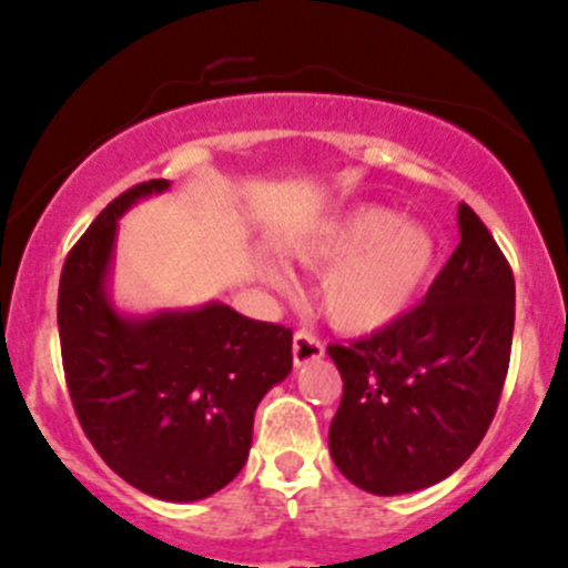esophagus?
<instances>
[{"label": "esophagus", "mask_w": 568, "mask_h": 568, "mask_svg": "<svg viewBox=\"0 0 568 568\" xmlns=\"http://www.w3.org/2000/svg\"><path fill=\"white\" fill-rule=\"evenodd\" d=\"M325 355V344L314 336L312 331H297L292 338V358L295 366H306L312 361H320Z\"/></svg>", "instance_id": "34e87169"}]
</instances>
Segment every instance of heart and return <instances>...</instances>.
Here are the masks:
<instances>
[{"label": "heart", "mask_w": 568, "mask_h": 568, "mask_svg": "<svg viewBox=\"0 0 568 568\" xmlns=\"http://www.w3.org/2000/svg\"><path fill=\"white\" fill-rule=\"evenodd\" d=\"M290 251L308 267L332 265L320 284L325 317L342 331L366 333L413 306L435 267L437 241L424 224L366 204L297 235ZM271 278L282 282L276 271Z\"/></svg>", "instance_id": "b5f03b06"}]
</instances>
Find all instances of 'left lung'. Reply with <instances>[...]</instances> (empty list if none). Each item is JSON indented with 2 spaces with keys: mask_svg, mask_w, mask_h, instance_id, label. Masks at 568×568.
I'll return each mask as SVG.
<instances>
[{
  "mask_svg": "<svg viewBox=\"0 0 568 568\" xmlns=\"http://www.w3.org/2000/svg\"><path fill=\"white\" fill-rule=\"evenodd\" d=\"M459 245L424 303L327 355L344 379L327 446L342 476L372 495L426 489L465 465L506 383L514 276L467 204Z\"/></svg>",
  "mask_w": 568,
  "mask_h": 568,
  "instance_id": "1",
  "label": "left lung"
}]
</instances>
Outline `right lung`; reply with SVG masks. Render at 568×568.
<instances>
[{"label": "right lung", "instance_id": "obj_1", "mask_svg": "<svg viewBox=\"0 0 568 568\" xmlns=\"http://www.w3.org/2000/svg\"><path fill=\"white\" fill-rule=\"evenodd\" d=\"M169 180L133 185L70 248L60 278L62 366L79 424L103 462L144 495L191 503L248 459L262 396L292 372V331L213 301L131 317L109 295L116 224Z\"/></svg>", "mask_w": 568, "mask_h": 568}]
</instances>
